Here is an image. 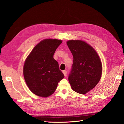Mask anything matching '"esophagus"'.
<instances>
[{
	"label": "esophagus",
	"mask_w": 124,
	"mask_h": 124,
	"mask_svg": "<svg viewBox=\"0 0 124 124\" xmlns=\"http://www.w3.org/2000/svg\"><path fill=\"white\" fill-rule=\"evenodd\" d=\"M63 74H64V76H67V72L66 70H63Z\"/></svg>",
	"instance_id": "obj_1"
}]
</instances>
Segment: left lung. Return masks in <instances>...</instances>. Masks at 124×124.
I'll return each instance as SVG.
<instances>
[{
	"label": "left lung",
	"instance_id": "left-lung-1",
	"mask_svg": "<svg viewBox=\"0 0 124 124\" xmlns=\"http://www.w3.org/2000/svg\"><path fill=\"white\" fill-rule=\"evenodd\" d=\"M67 44L73 57L68 80L73 91L86 94L94 88L101 79V61L95 50L86 42L71 40Z\"/></svg>",
	"mask_w": 124,
	"mask_h": 124
}]
</instances>
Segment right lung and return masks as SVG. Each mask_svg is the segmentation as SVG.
<instances>
[{
  "instance_id": "1",
  "label": "right lung",
  "mask_w": 124,
  "mask_h": 124,
  "mask_svg": "<svg viewBox=\"0 0 124 124\" xmlns=\"http://www.w3.org/2000/svg\"><path fill=\"white\" fill-rule=\"evenodd\" d=\"M61 40L46 39L34 47L23 67V75L30 90L36 95L47 97L56 90L64 77L53 55Z\"/></svg>"
}]
</instances>
